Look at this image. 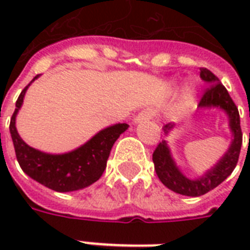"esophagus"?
Segmentation results:
<instances>
[{"label":"esophagus","instance_id":"obj_1","mask_svg":"<svg viewBox=\"0 0 250 250\" xmlns=\"http://www.w3.org/2000/svg\"><path fill=\"white\" fill-rule=\"evenodd\" d=\"M153 115H154V111L152 109H144L141 111L137 118L135 119V122H144V121H149V119H152Z\"/></svg>","mask_w":250,"mask_h":250}]
</instances>
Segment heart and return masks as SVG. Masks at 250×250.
<instances>
[{"instance_id":"b5f03b06","label":"heart","mask_w":250,"mask_h":250,"mask_svg":"<svg viewBox=\"0 0 250 250\" xmlns=\"http://www.w3.org/2000/svg\"><path fill=\"white\" fill-rule=\"evenodd\" d=\"M184 100H186L187 104H189V102L193 100V92H192V90H187L186 97H184Z\"/></svg>"}]
</instances>
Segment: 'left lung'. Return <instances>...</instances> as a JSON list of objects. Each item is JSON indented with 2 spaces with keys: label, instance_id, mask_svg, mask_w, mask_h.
I'll return each instance as SVG.
<instances>
[{
  "label": "left lung",
  "instance_id": "8db88e82",
  "mask_svg": "<svg viewBox=\"0 0 250 250\" xmlns=\"http://www.w3.org/2000/svg\"><path fill=\"white\" fill-rule=\"evenodd\" d=\"M200 76L210 85L202 94L198 107H219L227 113L229 119V128H231L233 136L229 149L211 170H209L204 176L198 179H188L180 172L171 157L170 149L165 140L157 145L156 150L153 152L154 170H156L157 176L160 178L161 182L164 183L168 189L174 190L179 194L192 196V197H197V196L208 193L209 190L214 189L215 187H218L222 182H225L226 179L229 178L233 168L236 167L241 144H243V132H241L240 127L239 110L225 85L208 68H200ZM171 128H174V123H168L165 125V133H168Z\"/></svg>",
  "mask_w": 250,
  "mask_h": 250
}]
</instances>
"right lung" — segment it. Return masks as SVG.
<instances>
[{"label": "right lung", "mask_w": 250, "mask_h": 250, "mask_svg": "<svg viewBox=\"0 0 250 250\" xmlns=\"http://www.w3.org/2000/svg\"><path fill=\"white\" fill-rule=\"evenodd\" d=\"M36 75L32 79H37ZM31 82V83H32ZM21 90L17 100V109L10 121V133L13 139L15 156L19 166L29 178L57 192H71L83 189L101 178L106 162L117 139L128 128L125 123L110 125L94 135L80 148L64 154H48L31 148L21 140L15 127V117L21 109L25 90Z\"/></svg>", "instance_id": "obj_1"}]
</instances>
